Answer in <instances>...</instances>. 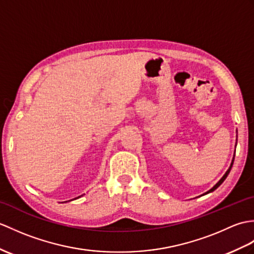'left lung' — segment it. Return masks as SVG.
I'll return each instance as SVG.
<instances>
[{
    "mask_svg": "<svg viewBox=\"0 0 254 254\" xmlns=\"http://www.w3.org/2000/svg\"><path fill=\"white\" fill-rule=\"evenodd\" d=\"M234 159H235V155H234V157H233V160H232V163H231V166H229V168H228V170H227V171H226V172H225V174H224V175H223V178H222V179H221V180H220L219 182H217V183H216V184H215V185H214L213 187H212L210 190H208L207 192H204L203 194H207V193H209V192H212V191H214V190H216V188H217V187H219V186H220V185L222 184V183H223L224 181H225V179L227 178V175L229 174V172H231V170H232V167H233V163H234ZM203 194H202V196H203Z\"/></svg>",
    "mask_w": 254,
    "mask_h": 254,
    "instance_id": "obj_1",
    "label": "left lung"
}]
</instances>
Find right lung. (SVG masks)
Wrapping results in <instances>:
<instances>
[{"label":"right lung","mask_w":254,"mask_h":254,"mask_svg":"<svg viewBox=\"0 0 254 254\" xmlns=\"http://www.w3.org/2000/svg\"><path fill=\"white\" fill-rule=\"evenodd\" d=\"M81 196H79V197H76V198H74V199H71V200H68V201H72V200H75V199H78V198H80ZM68 201H64V202H68ZM62 203H64V202H62Z\"/></svg>","instance_id":"obj_1"}]
</instances>
